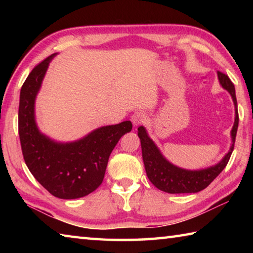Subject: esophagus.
<instances>
[{
    "instance_id": "1",
    "label": "esophagus",
    "mask_w": 253,
    "mask_h": 253,
    "mask_svg": "<svg viewBox=\"0 0 253 253\" xmlns=\"http://www.w3.org/2000/svg\"><path fill=\"white\" fill-rule=\"evenodd\" d=\"M145 119H146V117H145V115L143 113H140V111L134 113L130 117V121L132 123V125H134L135 127L142 125V124L145 122Z\"/></svg>"
}]
</instances>
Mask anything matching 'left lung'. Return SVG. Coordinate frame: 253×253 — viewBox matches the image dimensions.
<instances>
[{"label":"left lung","instance_id":"obj_1","mask_svg":"<svg viewBox=\"0 0 253 253\" xmlns=\"http://www.w3.org/2000/svg\"><path fill=\"white\" fill-rule=\"evenodd\" d=\"M217 79L221 87L228 91L232 97L234 104V124L231 129V146L228 153L223 158L216 164L209 166L202 169H186L178 168L166 160L157 145L153 142V139L148 136L146 128L144 126L138 127V137L142 145L143 161L146 170L147 177L158 190L166 193L177 194V193H198L204 190L213 179L219 175L228 164L231 154L233 152L235 136H237L239 115H238V104L235 97V88L232 81L226 75L217 71Z\"/></svg>","mask_w":253,"mask_h":253}]
</instances>
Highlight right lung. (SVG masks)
I'll use <instances>...</instances> for the list:
<instances>
[{
    "label": "right lung",
    "instance_id": "obj_1",
    "mask_svg": "<svg viewBox=\"0 0 253 253\" xmlns=\"http://www.w3.org/2000/svg\"><path fill=\"white\" fill-rule=\"evenodd\" d=\"M55 55L34 68L21 88L19 135L25 164L34 178L55 198L74 200L90 194L102 183L111 152L132 125L126 121L102 126L67 143L41 132L36 121V99Z\"/></svg>",
    "mask_w": 253,
    "mask_h": 253
}]
</instances>
